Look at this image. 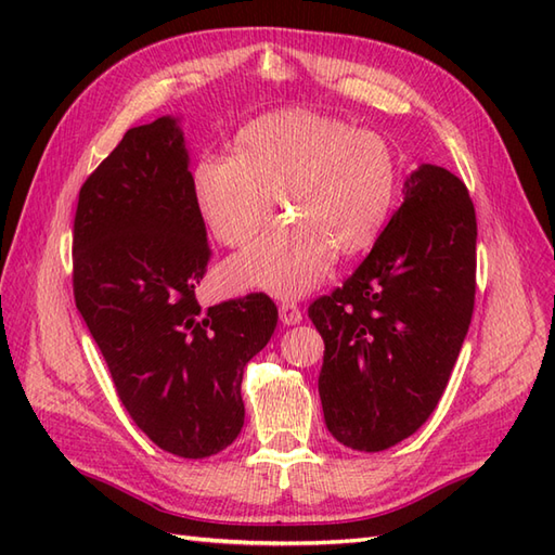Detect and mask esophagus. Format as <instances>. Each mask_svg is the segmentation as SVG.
Instances as JSON below:
<instances>
[{
  "label": "esophagus",
  "mask_w": 555,
  "mask_h": 555,
  "mask_svg": "<svg viewBox=\"0 0 555 555\" xmlns=\"http://www.w3.org/2000/svg\"><path fill=\"white\" fill-rule=\"evenodd\" d=\"M279 317H281V322L291 326V324H300L302 312H300V308L293 300H281Z\"/></svg>",
  "instance_id": "obj_1"
}]
</instances>
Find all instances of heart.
<instances>
[{"mask_svg":"<svg viewBox=\"0 0 555 555\" xmlns=\"http://www.w3.org/2000/svg\"><path fill=\"white\" fill-rule=\"evenodd\" d=\"M398 157L388 140L310 109H281L235 135V157L197 162L195 199L221 245L241 247L271 217L276 195L284 223L227 269L233 286L300 296L338 255L379 238L398 195Z\"/></svg>","mask_w":555,"mask_h":555,"instance_id":"obj_1","label":"heart"}]
</instances>
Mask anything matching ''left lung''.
<instances>
[{
  "instance_id": "left-lung-1",
  "label": "left lung",
  "mask_w": 555,
  "mask_h": 555,
  "mask_svg": "<svg viewBox=\"0 0 555 555\" xmlns=\"http://www.w3.org/2000/svg\"><path fill=\"white\" fill-rule=\"evenodd\" d=\"M403 193L360 267L308 308L324 338L326 429L364 453L429 420L475 310L477 217L465 183L422 164Z\"/></svg>"
}]
</instances>
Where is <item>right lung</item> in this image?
Returning <instances> with one entry per match:
<instances>
[{
	"label": "right lung",
	"instance_id": "1",
	"mask_svg": "<svg viewBox=\"0 0 555 555\" xmlns=\"http://www.w3.org/2000/svg\"><path fill=\"white\" fill-rule=\"evenodd\" d=\"M209 257L176 119L126 131L80 185L74 298L138 429L193 460L241 434L243 370L279 320L264 293L203 308Z\"/></svg>",
	"mask_w": 555,
	"mask_h": 555
}]
</instances>
